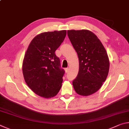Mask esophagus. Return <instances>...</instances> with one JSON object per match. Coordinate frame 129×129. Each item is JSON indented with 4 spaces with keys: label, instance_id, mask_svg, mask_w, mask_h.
Wrapping results in <instances>:
<instances>
[{
    "label": "esophagus",
    "instance_id": "esophagus-1",
    "mask_svg": "<svg viewBox=\"0 0 129 129\" xmlns=\"http://www.w3.org/2000/svg\"><path fill=\"white\" fill-rule=\"evenodd\" d=\"M65 73H68V72H69V68H65Z\"/></svg>",
    "mask_w": 129,
    "mask_h": 129
}]
</instances>
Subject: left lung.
Returning a JSON list of instances; mask_svg holds the SVG:
<instances>
[{"instance_id": "1", "label": "left lung", "mask_w": 129, "mask_h": 129, "mask_svg": "<svg viewBox=\"0 0 129 129\" xmlns=\"http://www.w3.org/2000/svg\"><path fill=\"white\" fill-rule=\"evenodd\" d=\"M68 36L79 60V71L72 84L76 92L90 95L101 88L108 75L109 57L101 41L86 29L68 30Z\"/></svg>"}]
</instances>
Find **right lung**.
<instances>
[{
    "label": "right lung",
    "instance_id": "right-lung-1",
    "mask_svg": "<svg viewBox=\"0 0 129 129\" xmlns=\"http://www.w3.org/2000/svg\"><path fill=\"white\" fill-rule=\"evenodd\" d=\"M67 35L66 30L43 32L32 39L23 62L24 78L28 87L40 97L51 98L61 88L64 70L54 53Z\"/></svg>",
    "mask_w": 129,
    "mask_h": 129
}]
</instances>
